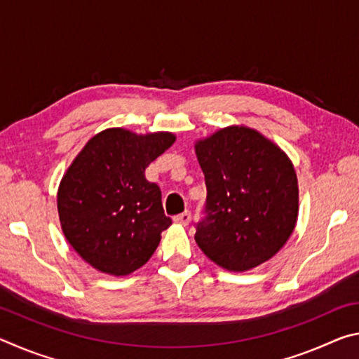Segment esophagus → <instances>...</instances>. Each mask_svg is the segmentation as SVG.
I'll use <instances>...</instances> for the list:
<instances>
[{
	"label": "esophagus",
	"instance_id": "esophagus-1",
	"mask_svg": "<svg viewBox=\"0 0 359 359\" xmlns=\"http://www.w3.org/2000/svg\"><path fill=\"white\" fill-rule=\"evenodd\" d=\"M190 220H191V212L190 210H185V212H182V214L174 217V222L179 223V224H184V226H187V224L190 223Z\"/></svg>",
	"mask_w": 359,
	"mask_h": 359
}]
</instances>
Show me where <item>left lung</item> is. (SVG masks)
I'll return each instance as SVG.
<instances>
[{"label":"left lung","instance_id":"8db88e82","mask_svg":"<svg viewBox=\"0 0 359 359\" xmlns=\"http://www.w3.org/2000/svg\"><path fill=\"white\" fill-rule=\"evenodd\" d=\"M208 198L194 241L228 271H248L280 250L297 218V179L288 156L258 131L229 126L199 141Z\"/></svg>","mask_w":359,"mask_h":359}]
</instances>
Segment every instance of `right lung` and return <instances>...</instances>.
<instances>
[{"instance_id": "right-lung-1", "label": "right lung", "mask_w": 359, "mask_h": 359, "mask_svg": "<svg viewBox=\"0 0 359 359\" xmlns=\"http://www.w3.org/2000/svg\"><path fill=\"white\" fill-rule=\"evenodd\" d=\"M171 133L111 128L90 139L60 184L58 215L72 248L95 269L126 276L147 263L172 220L145 168L174 144Z\"/></svg>"}]
</instances>
